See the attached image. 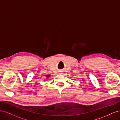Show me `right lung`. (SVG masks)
<instances>
[{
	"instance_id": "1",
	"label": "right lung",
	"mask_w": 120,
	"mask_h": 120,
	"mask_svg": "<svg viewBox=\"0 0 120 120\" xmlns=\"http://www.w3.org/2000/svg\"><path fill=\"white\" fill-rule=\"evenodd\" d=\"M49 76H50V75H48V77H47L49 78Z\"/></svg>"
}]
</instances>
